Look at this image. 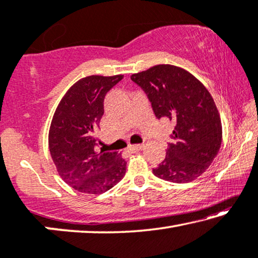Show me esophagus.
Instances as JSON below:
<instances>
[{
  "mask_svg": "<svg viewBox=\"0 0 258 258\" xmlns=\"http://www.w3.org/2000/svg\"><path fill=\"white\" fill-rule=\"evenodd\" d=\"M142 148H144V145H133V146H130L128 151L132 153H137V152L141 151Z\"/></svg>",
  "mask_w": 258,
  "mask_h": 258,
  "instance_id": "34e87169",
  "label": "esophagus"
}]
</instances>
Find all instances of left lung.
Segmentation results:
<instances>
[{"label": "left lung", "instance_id": "8db88e82", "mask_svg": "<svg viewBox=\"0 0 258 258\" xmlns=\"http://www.w3.org/2000/svg\"><path fill=\"white\" fill-rule=\"evenodd\" d=\"M146 92L156 118L175 120L167 156L153 174L172 183H187L205 172L220 149L221 120L204 84L185 69L157 64L131 76Z\"/></svg>", "mask_w": 258, "mask_h": 258}]
</instances>
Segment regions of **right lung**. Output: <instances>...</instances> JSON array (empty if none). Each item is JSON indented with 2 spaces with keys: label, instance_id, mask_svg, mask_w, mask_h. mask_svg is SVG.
Segmentation results:
<instances>
[{
  "label": "right lung",
  "instance_id": "add662e5",
  "mask_svg": "<svg viewBox=\"0 0 258 258\" xmlns=\"http://www.w3.org/2000/svg\"><path fill=\"white\" fill-rule=\"evenodd\" d=\"M124 75H91L73 84L61 99L48 133V147L64 182L82 194H103L125 176L126 161L117 152L97 148L96 131L104 98Z\"/></svg>",
  "mask_w": 258,
  "mask_h": 258
}]
</instances>
